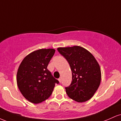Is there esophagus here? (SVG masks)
I'll list each match as a JSON object with an SVG mask.
<instances>
[{"mask_svg": "<svg viewBox=\"0 0 121 121\" xmlns=\"http://www.w3.org/2000/svg\"><path fill=\"white\" fill-rule=\"evenodd\" d=\"M58 80H59L60 82H61V78H59V79H58Z\"/></svg>", "mask_w": 121, "mask_h": 121, "instance_id": "esophagus-1", "label": "esophagus"}]
</instances>
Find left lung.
Segmentation results:
<instances>
[{"mask_svg":"<svg viewBox=\"0 0 121 121\" xmlns=\"http://www.w3.org/2000/svg\"><path fill=\"white\" fill-rule=\"evenodd\" d=\"M57 51L67 60L72 70V82L65 87L67 95L78 102L91 99L101 79L100 67L94 57L80 46L58 48Z\"/></svg>","mask_w":121,"mask_h":121,"instance_id":"obj_1","label":"left lung"}]
</instances>
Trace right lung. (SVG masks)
<instances>
[{
	"label": "right lung",
	"instance_id": "right-lung-1",
	"mask_svg": "<svg viewBox=\"0 0 121 121\" xmlns=\"http://www.w3.org/2000/svg\"><path fill=\"white\" fill-rule=\"evenodd\" d=\"M55 52L54 49H41L30 53L21 62L17 73V84L27 100L39 104L52 94L59 81L47 69Z\"/></svg>",
	"mask_w": 121,
	"mask_h": 121
}]
</instances>
